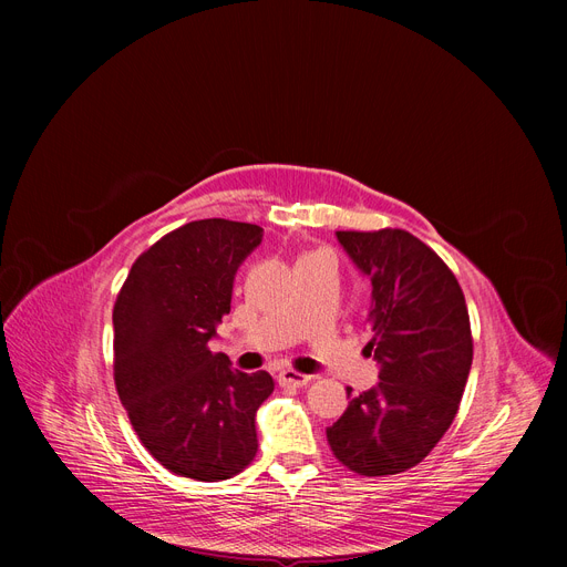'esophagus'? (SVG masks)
Listing matches in <instances>:
<instances>
[{"mask_svg":"<svg viewBox=\"0 0 567 567\" xmlns=\"http://www.w3.org/2000/svg\"><path fill=\"white\" fill-rule=\"evenodd\" d=\"M308 381H310L308 374H301V372H296V370H282L278 374V383L285 385V389H301V385H306Z\"/></svg>","mask_w":567,"mask_h":567,"instance_id":"obj_1","label":"esophagus"}]
</instances>
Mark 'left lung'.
Here are the masks:
<instances>
[{
	"instance_id": "1",
	"label": "left lung",
	"mask_w": 567,
	"mask_h": 567,
	"mask_svg": "<svg viewBox=\"0 0 567 567\" xmlns=\"http://www.w3.org/2000/svg\"><path fill=\"white\" fill-rule=\"evenodd\" d=\"M372 282L370 353L377 389L351 395L326 439L349 471L393 475L421 464L453 425L473 361L464 291L427 244L406 229L338 231Z\"/></svg>"
}]
</instances>
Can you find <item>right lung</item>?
I'll return each mask as SVG.
<instances>
[{
  "instance_id": "add662e5",
  "label": "right lung",
  "mask_w": 567,
  "mask_h": 567,
  "mask_svg": "<svg viewBox=\"0 0 567 567\" xmlns=\"http://www.w3.org/2000/svg\"><path fill=\"white\" fill-rule=\"evenodd\" d=\"M259 244L250 223H188L135 259L114 301L118 400L152 457L199 483L227 481L255 460V413L274 393L271 374L231 370L208 349L229 315L236 268Z\"/></svg>"
}]
</instances>
